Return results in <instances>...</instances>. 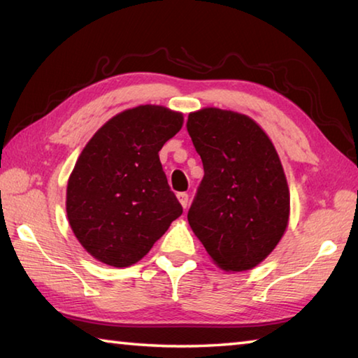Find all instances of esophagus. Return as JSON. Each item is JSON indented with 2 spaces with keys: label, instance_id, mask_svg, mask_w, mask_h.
I'll return each mask as SVG.
<instances>
[{
  "label": "esophagus",
  "instance_id": "1",
  "mask_svg": "<svg viewBox=\"0 0 358 358\" xmlns=\"http://www.w3.org/2000/svg\"><path fill=\"white\" fill-rule=\"evenodd\" d=\"M177 197H178V200H180L181 206L186 208V206H187V201H189V196H187L186 192H178V194H177Z\"/></svg>",
  "mask_w": 358,
  "mask_h": 358
}]
</instances>
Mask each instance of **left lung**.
I'll list each match as a JSON object with an SVG mask.
<instances>
[{"label": "left lung", "instance_id": "left-lung-1", "mask_svg": "<svg viewBox=\"0 0 358 358\" xmlns=\"http://www.w3.org/2000/svg\"><path fill=\"white\" fill-rule=\"evenodd\" d=\"M186 128L205 171L187 211L191 229L219 268H255L288 227L289 189L280 158L244 114L205 108L189 114Z\"/></svg>", "mask_w": 358, "mask_h": 358}]
</instances>
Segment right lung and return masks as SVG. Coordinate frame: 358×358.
<instances>
[{"mask_svg":"<svg viewBox=\"0 0 358 358\" xmlns=\"http://www.w3.org/2000/svg\"><path fill=\"white\" fill-rule=\"evenodd\" d=\"M183 114L142 105L108 120L84 147L67 185V217L99 262L127 268L145 257L183 208L171 191L159 150Z\"/></svg>","mask_w":358,"mask_h":358,"instance_id":"add662e5","label":"right lung"}]
</instances>
